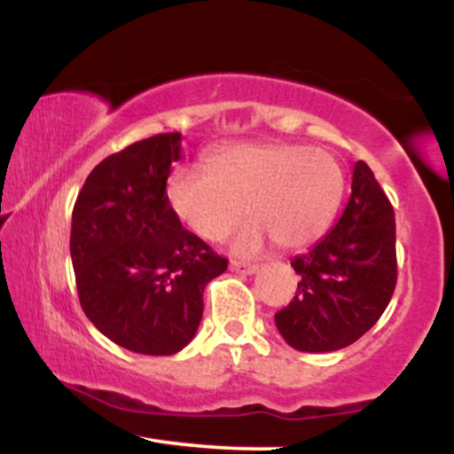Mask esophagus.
<instances>
[{
    "label": "esophagus",
    "instance_id": "34e87169",
    "mask_svg": "<svg viewBox=\"0 0 454 454\" xmlns=\"http://www.w3.org/2000/svg\"><path fill=\"white\" fill-rule=\"evenodd\" d=\"M231 269L234 273H243V275H254L258 270V264H245V262H231Z\"/></svg>",
    "mask_w": 454,
    "mask_h": 454
}]
</instances>
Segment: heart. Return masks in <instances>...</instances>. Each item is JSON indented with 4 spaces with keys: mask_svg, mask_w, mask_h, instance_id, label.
Masks as SVG:
<instances>
[{
    "mask_svg": "<svg viewBox=\"0 0 454 454\" xmlns=\"http://www.w3.org/2000/svg\"><path fill=\"white\" fill-rule=\"evenodd\" d=\"M346 185L340 160L305 145H239L217 151L209 170L176 168L166 181L170 211L187 231L220 241L247 215L234 249L254 254L270 237L284 249L320 239L335 217Z\"/></svg>",
    "mask_w": 454,
    "mask_h": 454,
    "instance_id": "obj_1",
    "label": "heart"
}]
</instances>
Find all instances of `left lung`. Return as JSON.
I'll return each instance as SVG.
<instances>
[{
	"label": "left lung",
	"mask_w": 454,
	"mask_h": 454,
	"mask_svg": "<svg viewBox=\"0 0 454 454\" xmlns=\"http://www.w3.org/2000/svg\"><path fill=\"white\" fill-rule=\"evenodd\" d=\"M290 264L301 281L275 325L294 350H341L384 314L397 284L395 211L363 160L333 231Z\"/></svg>",
	"instance_id": "left-lung-1"
}]
</instances>
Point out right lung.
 Masks as SVG:
<instances>
[{"label":"right lung","instance_id":"obj_1","mask_svg":"<svg viewBox=\"0 0 454 454\" xmlns=\"http://www.w3.org/2000/svg\"><path fill=\"white\" fill-rule=\"evenodd\" d=\"M179 158V132L138 140L91 170L72 211L82 311L117 346L149 356L192 341L205 286L228 269L170 211L166 181Z\"/></svg>","mask_w":454,"mask_h":454}]
</instances>
